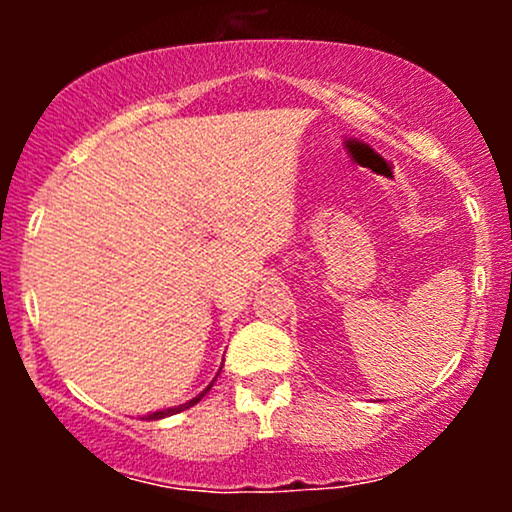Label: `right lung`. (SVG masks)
I'll list each match as a JSON object with an SVG mask.
<instances>
[{
	"mask_svg": "<svg viewBox=\"0 0 512 512\" xmlns=\"http://www.w3.org/2000/svg\"><path fill=\"white\" fill-rule=\"evenodd\" d=\"M211 385H214V383H211ZM211 385H209V387H207V390H204V392H199V395H197V397H192V399H190V402L180 404V407H173V409H163V411H154V414H149V416H146V419H149V421H156V419H166V416H170V414H178V411H185V409L195 407V404L199 402V399H202V397H204V395H207V392L211 390Z\"/></svg>",
	"mask_w": 512,
	"mask_h": 512,
	"instance_id": "add662e5",
	"label": "right lung"
}]
</instances>
